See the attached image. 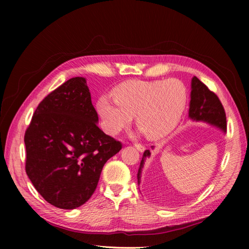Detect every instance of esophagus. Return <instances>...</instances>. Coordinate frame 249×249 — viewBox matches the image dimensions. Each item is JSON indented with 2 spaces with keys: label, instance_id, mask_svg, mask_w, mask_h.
<instances>
[{
  "label": "esophagus",
  "instance_id": "obj_1",
  "mask_svg": "<svg viewBox=\"0 0 249 249\" xmlns=\"http://www.w3.org/2000/svg\"><path fill=\"white\" fill-rule=\"evenodd\" d=\"M135 147H136L139 152H144L145 150V146L143 144H140V143H136V144H135Z\"/></svg>",
  "mask_w": 249,
  "mask_h": 249
}]
</instances>
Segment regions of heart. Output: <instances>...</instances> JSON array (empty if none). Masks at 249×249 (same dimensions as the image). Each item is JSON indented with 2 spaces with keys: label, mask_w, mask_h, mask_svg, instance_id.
Masks as SVG:
<instances>
[{
  "label": "heart",
  "mask_w": 249,
  "mask_h": 249,
  "mask_svg": "<svg viewBox=\"0 0 249 249\" xmlns=\"http://www.w3.org/2000/svg\"><path fill=\"white\" fill-rule=\"evenodd\" d=\"M113 96L97 102L104 130L116 135L136 115L138 127L149 139L163 138L176 129L188 97L184 83L178 79L131 80L113 90Z\"/></svg>",
  "instance_id": "obj_1"
}]
</instances>
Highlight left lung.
<instances>
[{"label":"left lung","instance_id":"8db88e82","mask_svg":"<svg viewBox=\"0 0 249 249\" xmlns=\"http://www.w3.org/2000/svg\"><path fill=\"white\" fill-rule=\"evenodd\" d=\"M191 101L189 117L197 122H206L227 131V115L218 96L207 87V85L196 77H193L191 82ZM149 150H144L137 173L138 184L140 183L141 170L145 158L149 157Z\"/></svg>","mask_w":249,"mask_h":249}]
</instances>
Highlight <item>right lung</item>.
<instances>
[{
  "label": "right lung",
  "instance_id": "1",
  "mask_svg": "<svg viewBox=\"0 0 249 249\" xmlns=\"http://www.w3.org/2000/svg\"><path fill=\"white\" fill-rule=\"evenodd\" d=\"M86 80L76 77L39 103L25 133L26 172L51 205L79 208L91 197L105 163L123 147L105 134Z\"/></svg>",
  "mask_w": 249,
  "mask_h": 249
}]
</instances>
